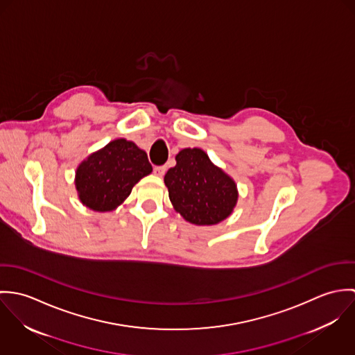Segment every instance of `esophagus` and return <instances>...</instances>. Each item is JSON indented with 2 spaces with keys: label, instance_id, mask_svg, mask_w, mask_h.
I'll return each mask as SVG.
<instances>
[{
  "label": "esophagus",
  "instance_id": "1",
  "mask_svg": "<svg viewBox=\"0 0 355 355\" xmlns=\"http://www.w3.org/2000/svg\"><path fill=\"white\" fill-rule=\"evenodd\" d=\"M166 172V165H161V166H154V173L157 176H164V173Z\"/></svg>",
  "mask_w": 355,
  "mask_h": 355
}]
</instances>
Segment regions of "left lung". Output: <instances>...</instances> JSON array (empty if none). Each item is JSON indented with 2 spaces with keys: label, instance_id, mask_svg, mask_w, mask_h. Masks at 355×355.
I'll return each instance as SVG.
<instances>
[{
  "label": "left lung",
  "instance_id": "left-lung-1",
  "mask_svg": "<svg viewBox=\"0 0 355 355\" xmlns=\"http://www.w3.org/2000/svg\"><path fill=\"white\" fill-rule=\"evenodd\" d=\"M164 183L175 210L196 225L218 224L238 202L234 179L197 148L178 153L176 165L166 172Z\"/></svg>",
  "mask_w": 355,
  "mask_h": 355
}]
</instances>
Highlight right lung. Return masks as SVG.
Listing matches in <instances>:
<instances>
[{"label":"right lung","mask_w":355,"mask_h":355,"mask_svg":"<svg viewBox=\"0 0 355 355\" xmlns=\"http://www.w3.org/2000/svg\"><path fill=\"white\" fill-rule=\"evenodd\" d=\"M152 171L146 152L131 141L114 139L79 164L75 186L85 206L110 211L124 202L132 187Z\"/></svg>","instance_id":"1"}]
</instances>
